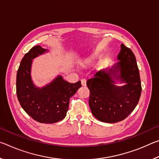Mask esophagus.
I'll list each match as a JSON object with an SVG mask.
<instances>
[{
	"label": "esophagus",
	"instance_id": "34e87169",
	"mask_svg": "<svg viewBox=\"0 0 159 159\" xmlns=\"http://www.w3.org/2000/svg\"><path fill=\"white\" fill-rule=\"evenodd\" d=\"M81 84H82V86H85L86 85V79H83L81 80Z\"/></svg>",
	"mask_w": 159,
	"mask_h": 159
}]
</instances>
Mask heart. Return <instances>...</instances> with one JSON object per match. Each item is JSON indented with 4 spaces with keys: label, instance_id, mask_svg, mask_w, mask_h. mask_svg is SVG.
Returning <instances> with one entry per match:
<instances>
[{
    "label": "heart",
    "instance_id": "heart-1",
    "mask_svg": "<svg viewBox=\"0 0 159 159\" xmlns=\"http://www.w3.org/2000/svg\"><path fill=\"white\" fill-rule=\"evenodd\" d=\"M95 59H96V55L95 54L85 56V57H83V58L80 59L79 61V64L83 66H89L93 63V61L95 60Z\"/></svg>",
    "mask_w": 159,
    "mask_h": 159
}]
</instances>
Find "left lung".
Listing matches in <instances>:
<instances>
[{"label": "left lung", "instance_id": "8db88e82", "mask_svg": "<svg viewBox=\"0 0 159 159\" xmlns=\"http://www.w3.org/2000/svg\"><path fill=\"white\" fill-rule=\"evenodd\" d=\"M118 61L112 68L99 71L87 80L89 106L97 119L109 123L124 120L133 111L141 95L140 76L136 58L130 48L120 45ZM125 82L116 86L115 80Z\"/></svg>", "mask_w": 159, "mask_h": 159}]
</instances>
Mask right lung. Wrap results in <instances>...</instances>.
<instances>
[{"label": "right lung", "mask_w": 159, "mask_h": 159, "mask_svg": "<svg viewBox=\"0 0 159 159\" xmlns=\"http://www.w3.org/2000/svg\"><path fill=\"white\" fill-rule=\"evenodd\" d=\"M47 51L36 45L25 54L17 71L16 90L20 105L33 119L42 123H54L66 116L69 99L81 87V83L80 80L70 83L59 76L45 87H36L31 77L32 60Z\"/></svg>", "instance_id": "1"}]
</instances>
